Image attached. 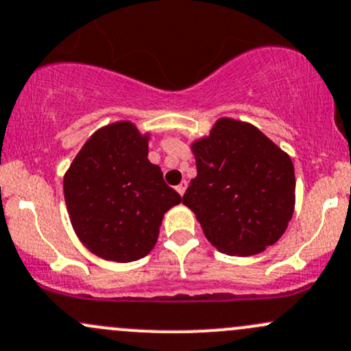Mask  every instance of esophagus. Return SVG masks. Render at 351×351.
Listing matches in <instances>:
<instances>
[{
    "label": "esophagus",
    "mask_w": 351,
    "mask_h": 351,
    "mask_svg": "<svg viewBox=\"0 0 351 351\" xmlns=\"http://www.w3.org/2000/svg\"><path fill=\"white\" fill-rule=\"evenodd\" d=\"M185 190H186V182H182L178 186H176V191H178V193L182 195V197H183V195H185Z\"/></svg>",
    "instance_id": "34e87169"
}]
</instances>
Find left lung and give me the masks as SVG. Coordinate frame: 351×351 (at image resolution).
I'll use <instances>...</instances> for the list:
<instances>
[{
	"label": "left lung",
	"mask_w": 351,
	"mask_h": 351,
	"mask_svg": "<svg viewBox=\"0 0 351 351\" xmlns=\"http://www.w3.org/2000/svg\"><path fill=\"white\" fill-rule=\"evenodd\" d=\"M197 176L183 195L205 237L228 256H256L274 245L293 219L296 178L289 154L254 124L215 121L191 143Z\"/></svg>",
	"instance_id": "left-lung-1"
}]
</instances>
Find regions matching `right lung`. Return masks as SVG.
Returning <instances> with one entry per match:
<instances>
[{"mask_svg":"<svg viewBox=\"0 0 351 351\" xmlns=\"http://www.w3.org/2000/svg\"><path fill=\"white\" fill-rule=\"evenodd\" d=\"M149 132L131 121L97 129L64 176L70 223L79 241L106 261L132 263L156 245L165 213L182 197L147 160Z\"/></svg>","mask_w":351,"mask_h":351,"instance_id":"obj_1","label":"right lung"}]
</instances>
